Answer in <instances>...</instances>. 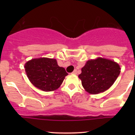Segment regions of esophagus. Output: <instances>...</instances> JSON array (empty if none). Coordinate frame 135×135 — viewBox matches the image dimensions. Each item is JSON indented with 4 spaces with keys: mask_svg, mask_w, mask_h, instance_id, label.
<instances>
[{
    "mask_svg": "<svg viewBox=\"0 0 135 135\" xmlns=\"http://www.w3.org/2000/svg\"><path fill=\"white\" fill-rule=\"evenodd\" d=\"M72 73H73V74H77V70H74Z\"/></svg>",
    "mask_w": 135,
    "mask_h": 135,
    "instance_id": "esophagus-1",
    "label": "esophagus"
}]
</instances>
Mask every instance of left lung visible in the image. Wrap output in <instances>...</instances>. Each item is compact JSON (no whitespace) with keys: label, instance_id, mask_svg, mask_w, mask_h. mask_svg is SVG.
Segmentation results:
<instances>
[{"label":"left lung","instance_id":"obj_1","mask_svg":"<svg viewBox=\"0 0 135 135\" xmlns=\"http://www.w3.org/2000/svg\"><path fill=\"white\" fill-rule=\"evenodd\" d=\"M120 73L119 65L111 60L97 58L89 60L79 74L86 91L98 94L105 91L113 85Z\"/></svg>","mask_w":135,"mask_h":135}]
</instances>
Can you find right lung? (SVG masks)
Wrapping results in <instances>:
<instances>
[{
  "mask_svg": "<svg viewBox=\"0 0 135 135\" xmlns=\"http://www.w3.org/2000/svg\"><path fill=\"white\" fill-rule=\"evenodd\" d=\"M25 68L30 81L44 91H51L59 88L68 75L65 69L59 66L54 59H33L25 64Z\"/></svg>",
  "mask_w": 135,
  "mask_h": 135,
  "instance_id": "1",
  "label": "right lung"
}]
</instances>
